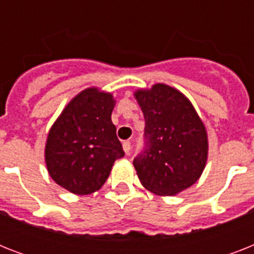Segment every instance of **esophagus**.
<instances>
[{
    "instance_id": "esophagus-1",
    "label": "esophagus",
    "mask_w": 254,
    "mask_h": 254,
    "mask_svg": "<svg viewBox=\"0 0 254 254\" xmlns=\"http://www.w3.org/2000/svg\"><path fill=\"white\" fill-rule=\"evenodd\" d=\"M123 149H124V151H125V154H129V153H130V149H131V143L129 142V141H125V142H123Z\"/></svg>"
}]
</instances>
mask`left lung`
<instances>
[{"instance_id":"8db88e82","label":"left lung","mask_w":254,"mask_h":254,"mask_svg":"<svg viewBox=\"0 0 254 254\" xmlns=\"http://www.w3.org/2000/svg\"><path fill=\"white\" fill-rule=\"evenodd\" d=\"M134 97L145 117L146 147L133 161L141 185L174 196L200 178L208 158V135L189 97L163 83L139 88Z\"/></svg>"}]
</instances>
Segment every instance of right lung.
Wrapping results in <instances>:
<instances>
[{
	"instance_id": "add662e5",
	"label": "right lung",
	"mask_w": 254,
	"mask_h": 254,
	"mask_svg": "<svg viewBox=\"0 0 254 254\" xmlns=\"http://www.w3.org/2000/svg\"><path fill=\"white\" fill-rule=\"evenodd\" d=\"M115 96L99 87L79 92L50 127L45 162L50 177L75 195L100 190L124 150L112 123Z\"/></svg>"
}]
</instances>
